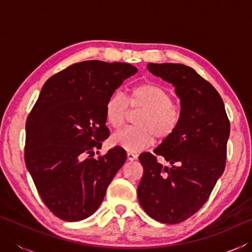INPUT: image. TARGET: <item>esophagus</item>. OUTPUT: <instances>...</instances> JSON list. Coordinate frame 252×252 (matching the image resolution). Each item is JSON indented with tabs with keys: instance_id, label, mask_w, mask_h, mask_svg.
I'll list each match as a JSON object with an SVG mask.
<instances>
[{
	"instance_id": "esophagus-1",
	"label": "esophagus",
	"mask_w": 252,
	"mask_h": 252,
	"mask_svg": "<svg viewBox=\"0 0 252 252\" xmlns=\"http://www.w3.org/2000/svg\"><path fill=\"white\" fill-rule=\"evenodd\" d=\"M126 157H127V160H130V161H134V160H136V158H138V156H136L133 152H127Z\"/></svg>"
}]
</instances>
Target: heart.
<instances>
[{"label": "heart", "instance_id": "b5f03b06", "mask_svg": "<svg viewBox=\"0 0 252 252\" xmlns=\"http://www.w3.org/2000/svg\"><path fill=\"white\" fill-rule=\"evenodd\" d=\"M172 96L164 88L155 83H143L132 89L125 99L114 92L105 102V120L110 126L119 129L126 120L127 106L141 110L135 117L134 126L125 127L111 136L113 146L136 152L155 142L169 139L180 123L181 113L173 103Z\"/></svg>", "mask_w": 252, "mask_h": 252}]
</instances>
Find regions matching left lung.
<instances>
[{
  "label": "left lung",
  "mask_w": 252,
  "mask_h": 252,
  "mask_svg": "<svg viewBox=\"0 0 252 252\" xmlns=\"http://www.w3.org/2000/svg\"><path fill=\"white\" fill-rule=\"evenodd\" d=\"M147 67L176 88L181 119L176 132L153 155H140L143 176L138 199L152 219L174 224L206 203L223 173L230 122L219 93L192 67L179 63H149ZM158 156L170 167L159 164Z\"/></svg>",
  "instance_id": "8db88e82"
}]
</instances>
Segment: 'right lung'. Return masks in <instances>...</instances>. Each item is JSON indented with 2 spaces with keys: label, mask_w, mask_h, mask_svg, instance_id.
<instances>
[{
  "label": "right lung",
  "mask_w": 252,
  "mask_h": 252,
  "mask_svg": "<svg viewBox=\"0 0 252 252\" xmlns=\"http://www.w3.org/2000/svg\"><path fill=\"white\" fill-rule=\"evenodd\" d=\"M136 72L129 63L91 60L74 63L42 87L25 125L24 159L42 201L58 218L72 222L94 213L125 164L120 147L92 156L110 135L106 100Z\"/></svg>",
  "instance_id": "add662e5"
}]
</instances>
